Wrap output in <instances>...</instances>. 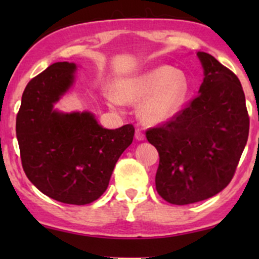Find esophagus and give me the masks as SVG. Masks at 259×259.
<instances>
[{
	"instance_id": "esophagus-1",
	"label": "esophagus",
	"mask_w": 259,
	"mask_h": 259,
	"mask_svg": "<svg viewBox=\"0 0 259 259\" xmlns=\"http://www.w3.org/2000/svg\"><path fill=\"white\" fill-rule=\"evenodd\" d=\"M135 138H136V140H139V141H141V140H145V134L142 133L140 129H136L135 130Z\"/></svg>"
}]
</instances>
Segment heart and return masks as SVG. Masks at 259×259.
Masks as SVG:
<instances>
[{
  "mask_svg": "<svg viewBox=\"0 0 259 259\" xmlns=\"http://www.w3.org/2000/svg\"><path fill=\"white\" fill-rule=\"evenodd\" d=\"M189 84L183 73L171 67L162 65L124 80L117 96H109V103L119 107L123 102L143 101L141 117L147 123H163L178 113L185 102Z\"/></svg>",
  "mask_w": 259,
  "mask_h": 259,
  "instance_id": "heart-1",
  "label": "heart"
}]
</instances>
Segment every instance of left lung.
<instances>
[{"instance_id":"8db88e82","label":"left lung","mask_w":259,"mask_h":259,"mask_svg":"<svg viewBox=\"0 0 259 259\" xmlns=\"http://www.w3.org/2000/svg\"><path fill=\"white\" fill-rule=\"evenodd\" d=\"M204 79L198 95L146 138L159 153L156 189L171 204L212 197L233 179L248 139L249 117L239 78L197 52Z\"/></svg>"}]
</instances>
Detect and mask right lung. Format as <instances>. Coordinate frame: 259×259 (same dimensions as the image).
Returning <instances> with one entry per match:
<instances>
[{"instance_id": "1", "label": "right lung", "mask_w": 259, "mask_h": 259, "mask_svg": "<svg viewBox=\"0 0 259 259\" xmlns=\"http://www.w3.org/2000/svg\"><path fill=\"white\" fill-rule=\"evenodd\" d=\"M75 68L68 62L53 63L28 82L16 132L28 179L53 200L81 206L106 191L135 129L126 124L108 130L88 112L53 111V103L72 86Z\"/></svg>"}]
</instances>
